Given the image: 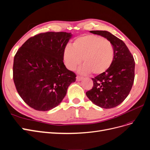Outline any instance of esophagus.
<instances>
[{"label":"esophagus","instance_id":"obj_1","mask_svg":"<svg viewBox=\"0 0 150 150\" xmlns=\"http://www.w3.org/2000/svg\"><path fill=\"white\" fill-rule=\"evenodd\" d=\"M83 79V77L80 76H76V80L77 81H81Z\"/></svg>","mask_w":150,"mask_h":150}]
</instances>
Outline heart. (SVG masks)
Masks as SVG:
<instances>
[{
  "mask_svg": "<svg viewBox=\"0 0 150 150\" xmlns=\"http://www.w3.org/2000/svg\"><path fill=\"white\" fill-rule=\"evenodd\" d=\"M113 44L101 36L88 35L76 38L71 46H67L63 52L66 67L75 70L81 62L79 70L82 75L92 71L95 75L101 74L111 66L114 58Z\"/></svg>",
  "mask_w": 150,
  "mask_h": 150,
  "instance_id": "1",
  "label": "heart"
}]
</instances>
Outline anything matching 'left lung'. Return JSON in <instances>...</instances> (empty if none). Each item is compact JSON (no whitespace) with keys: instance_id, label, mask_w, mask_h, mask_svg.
Listing matches in <instances>:
<instances>
[{"instance_id":"obj_1","label":"left lung","mask_w":150,"mask_h":150,"mask_svg":"<svg viewBox=\"0 0 150 150\" xmlns=\"http://www.w3.org/2000/svg\"><path fill=\"white\" fill-rule=\"evenodd\" d=\"M112 42L114 58L109 69L94 79L92 89L86 93L96 106L110 109L117 106L129 95L135 78V61L125 44L107 31H90Z\"/></svg>"}]
</instances>
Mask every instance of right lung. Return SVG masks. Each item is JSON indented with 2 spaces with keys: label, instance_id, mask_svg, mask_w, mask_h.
I'll return each mask as SVG.
<instances>
[{
  "label": "right lung",
  "instance_id": "1",
  "mask_svg": "<svg viewBox=\"0 0 150 150\" xmlns=\"http://www.w3.org/2000/svg\"><path fill=\"white\" fill-rule=\"evenodd\" d=\"M72 35L47 32L29 38L16 52L13 79L19 95L40 111L51 110L62 102L76 75L66 68L63 52Z\"/></svg>",
  "mask_w": 150,
  "mask_h": 150
}]
</instances>
